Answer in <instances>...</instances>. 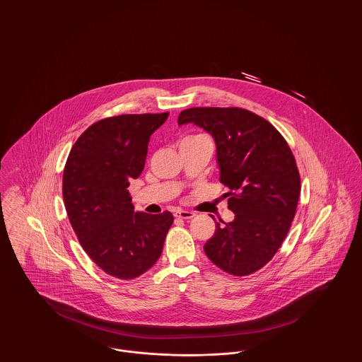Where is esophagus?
I'll return each instance as SVG.
<instances>
[{"label":"esophagus","mask_w":362,"mask_h":362,"mask_svg":"<svg viewBox=\"0 0 362 362\" xmlns=\"http://www.w3.org/2000/svg\"><path fill=\"white\" fill-rule=\"evenodd\" d=\"M175 217L183 218V220H189V218L195 217V213L187 211V210H176V211H175Z\"/></svg>","instance_id":"esophagus-1"}]
</instances>
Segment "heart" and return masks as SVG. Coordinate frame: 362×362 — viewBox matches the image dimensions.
<instances>
[{"instance_id":"obj_1","label":"heart","mask_w":362,"mask_h":362,"mask_svg":"<svg viewBox=\"0 0 362 362\" xmlns=\"http://www.w3.org/2000/svg\"><path fill=\"white\" fill-rule=\"evenodd\" d=\"M195 138H204L202 136H189V137H185L180 142H183V141H189V139H195Z\"/></svg>"}]
</instances>
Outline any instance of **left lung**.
Returning a JSON list of instances; mask_svg holds the SVG:
<instances>
[{"instance_id":"8db88e82","label":"left lung","mask_w":362,"mask_h":362,"mask_svg":"<svg viewBox=\"0 0 362 362\" xmlns=\"http://www.w3.org/2000/svg\"><path fill=\"white\" fill-rule=\"evenodd\" d=\"M177 123H194L214 138L220 182L230 189L235 218L216 223L204 245L207 258L232 276L258 272L286 238L300 197L288 142L272 123L236 107H194L182 111Z\"/></svg>"}]
</instances>
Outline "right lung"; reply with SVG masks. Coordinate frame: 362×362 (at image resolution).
<instances>
[{
	"label": "right lung",
	"mask_w": 362,
	"mask_h": 362,
	"mask_svg": "<svg viewBox=\"0 0 362 362\" xmlns=\"http://www.w3.org/2000/svg\"><path fill=\"white\" fill-rule=\"evenodd\" d=\"M164 114H132L93 123L70 151L62 195L80 244L104 273L133 279L163 252L173 213L134 211L127 187L142 173L151 136Z\"/></svg>",
	"instance_id": "add662e5"
}]
</instances>
